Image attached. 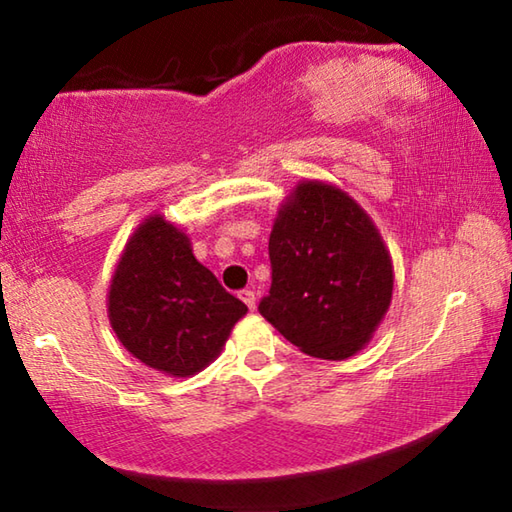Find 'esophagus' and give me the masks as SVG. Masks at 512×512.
Segmentation results:
<instances>
[{"instance_id":"1","label":"esophagus","mask_w":512,"mask_h":512,"mask_svg":"<svg viewBox=\"0 0 512 512\" xmlns=\"http://www.w3.org/2000/svg\"><path fill=\"white\" fill-rule=\"evenodd\" d=\"M239 298L246 302V305H248V309H250V311H253V309L257 307V296H255V291H250V289L239 291Z\"/></svg>"}]
</instances>
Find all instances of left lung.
Wrapping results in <instances>:
<instances>
[{
	"mask_svg": "<svg viewBox=\"0 0 512 512\" xmlns=\"http://www.w3.org/2000/svg\"><path fill=\"white\" fill-rule=\"evenodd\" d=\"M273 284L259 314L300 352L343 361L361 352L393 300V257L375 221L339 185L300 180L268 237Z\"/></svg>",
	"mask_w": 512,
	"mask_h": 512,
	"instance_id": "obj_1",
	"label": "left lung"
}]
</instances>
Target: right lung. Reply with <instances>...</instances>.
I'll list each match as a JSON object with an SVG mask.
<instances>
[{"mask_svg": "<svg viewBox=\"0 0 512 512\" xmlns=\"http://www.w3.org/2000/svg\"><path fill=\"white\" fill-rule=\"evenodd\" d=\"M106 307L119 343L169 377H192L216 361L248 311L194 257L187 232L158 212L128 237Z\"/></svg>", "mask_w": 512, "mask_h": 512, "instance_id": "1", "label": "right lung"}]
</instances>
